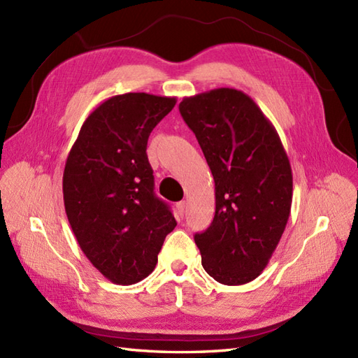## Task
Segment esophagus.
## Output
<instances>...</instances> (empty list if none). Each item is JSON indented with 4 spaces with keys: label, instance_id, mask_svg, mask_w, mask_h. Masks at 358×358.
<instances>
[{
    "label": "esophagus",
    "instance_id": "obj_1",
    "mask_svg": "<svg viewBox=\"0 0 358 358\" xmlns=\"http://www.w3.org/2000/svg\"><path fill=\"white\" fill-rule=\"evenodd\" d=\"M186 208H187V204L186 201H180V203H177V210H178V215L182 217L186 213Z\"/></svg>",
    "mask_w": 358,
    "mask_h": 358
}]
</instances>
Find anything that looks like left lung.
Listing matches in <instances>:
<instances>
[{
	"label": "left lung",
	"instance_id": "left-lung-1",
	"mask_svg": "<svg viewBox=\"0 0 358 358\" xmlns=\"http://www.w3.org/2000/svg\"><path fill=\"white\" fill-rule=\"evenodd\" d=\"M180 113L215 180L216 212L195 234L206 272L239 286L268 266L289 221L293 180L280 136L252 98L219 87L186 96Z\"/></svg>",
	"mask_w": 358,
	"mask_h": 358
}]
</instances>
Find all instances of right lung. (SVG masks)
<instances>
[{
    "mask_svg": "<svg viewBox=\"0 0 358 358\" xmlns=\"http://www.w3.org/2000/svg\"><path fill=\"white\" fill-rule=\"evenodd\" d=\"M176 96L145 92L115 95L92 112L68 154L63 201L89 262L122 286L154 271L162 245L177 225L154 194L146 143Z\"/></svg>",
    "mask_w": 358,
    "mask_h": 358,
    "instance_id": "add662e5",
    "label": "right lung"
}]
</instances>
